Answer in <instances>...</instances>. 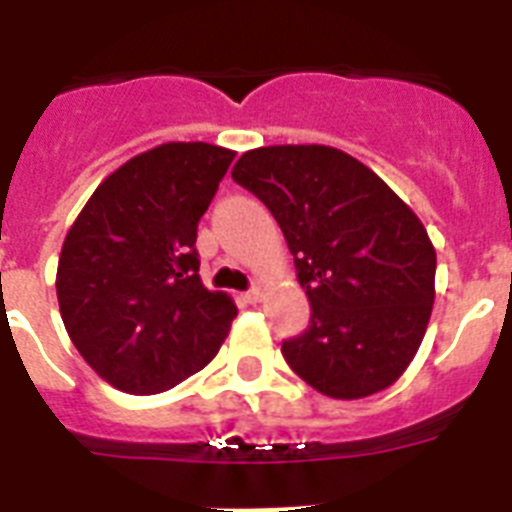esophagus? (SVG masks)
Returning a JSON list of instances; mask_svg holds the SVG:
<instances>
[{"mask_svg": "<svg viewBox=\"0 0 512 512\" xmlns=\"http://www.w3.org/2000/svg\"><path fill=\"white\" fill-rule=\"evenodd\" d=\"M244 300H247V303H260V300H263V289L260 287L247 289V292H244Z\"/></svg>", "mask_w": 512, "mask_h": 512, "instance_id": "1", "label": "esophagus"}]
</instances>
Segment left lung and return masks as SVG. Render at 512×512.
Listing matches in <instances>:
<instances>
[{"label":"left lung","instance_id":"left-lung-1","mask_svg":"<svg viewBox=\"0 0 512 512\" xmlns=\"http://www.w3.org/2000/svg\"><path fill=\"white\" fill-rule=\"evenodd\" d=\"M231 175L271 209L311 300L308 329L281 342L292 372L329 398L393 385L436 297V249L420 217L329 146L255 148Z\"/></svg>","mask_w":512,"mask_h":512}]
</instances>
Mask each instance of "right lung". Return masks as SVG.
I'll return each instance as SVG.
<instances>
[{"mask_svg": "<svg viewBox=\"0 0 512 512\" xmlns=\"http://www.w3.org/2000/svg\"><path fill=\"white\" fill-rule=\"evenodd\" d=\"M209 143H164L103 180L71 225L58 305L82 358L114 388L162 393L223 345L236 305L199 276L196 225L233 162Z\"/></svg>", "mask_w": 512, "mask_h": 512, "instance_id": "right-lung-1", "label": "right lung"}]
</instances>
